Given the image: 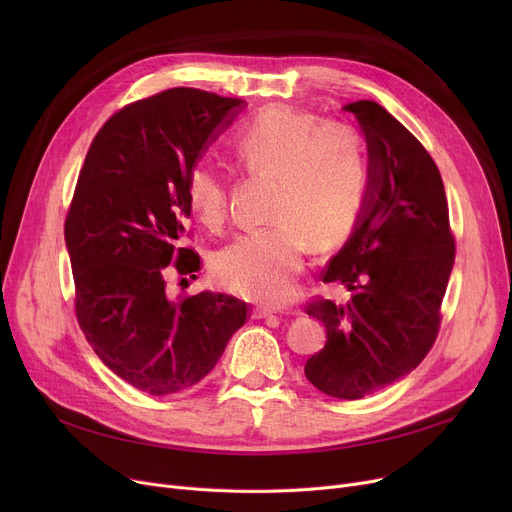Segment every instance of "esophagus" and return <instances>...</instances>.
<instances>
[{
	"label": "esophagus",
	"mask_w": 512,
	"mask_h": 512,
	"mask_svg": "<svg viewBox=\"0 0 512 512\" xmlns=\"http://www.w3.org/2000/svg\"><path fill=\"white\" fill-rule=\"evenodd\" d=\"M270 315H274V309H270V307H255L253 309L255 319H263V317H270Z\"/></svg>",
	"instance_id": "34e87169"
}]
</instances>
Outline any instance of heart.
I'll return each instance as SVG.
<instances>
[{"label":"heart","instance_id":"obj_1","mask_svg":"<svg viewBox=\"0 0 512 512\" xmlns=\"http://www.w3.org/2000/svg\"><path fill=\"white\" fill-rule=\"evenodd\" d=\"M236 164L251 178H272L267 228L232 240L213 259L222 286L249 301L286 303L303 270L305 245L336 247L353 232L367 188L361 132L290 105L265 107L232 137ZM230 176L199 161L186 174V199L199 222L220 228L228 215Z\"/></svg>","mask_w":512,"mask_h":512}]
</instances>
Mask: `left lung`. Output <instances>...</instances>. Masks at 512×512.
Masks as SVG:
<instances>
[{
	"mask_svg": "<svg viewBox=\"0 0 512 512\" xmlns=\"http://www.w3.org/2000/svg\"><path fill=\"white\" fill-rule=\"evenodd\" d=\"M365 132L369 182L359 224L324 270L351 301L307 303L326 326V346L305 363L324 394L359 400L411 373L440 332L454 265V236L436 161L375 101L344 105Z\"/></svg>",
	"mask_w": 512,
	"mask_h": 512,
	"instance_id": "obj_1",
	"label": "left lung"
}]
</instances>
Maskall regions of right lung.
Returning a JSON list of instances; mask_svg holds the SVG:
<instances>
[{"mask_svg": "<svg viewBox=\"0 0 512 512\" xmlns=\"http://www.w3.org/2000/svg\"><path fill=\"white\" fill-rule=\"evenodd\" d=\"M242 99L176 87L124 105L89 147L66 215L78 326L118 378L151 396L201 382L245 324L230 294L168 299V265L197 278L184 247L186 174Z\"/></svg>", "mask_w": 512, "mask_h": 512, "instance_id": "obj_1", "label": "right lung"}]
</instances>
